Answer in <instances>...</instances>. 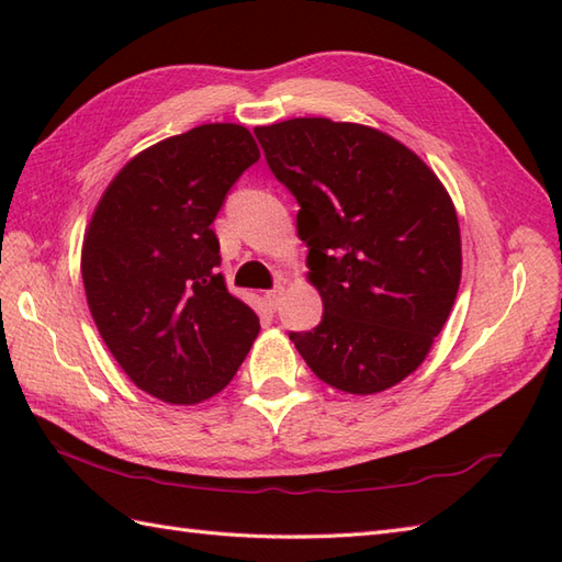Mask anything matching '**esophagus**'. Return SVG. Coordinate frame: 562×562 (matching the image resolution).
I'll return each instance as SVG.
<instances>
[{
    "label": "esophagus",
    "mask_w": 562,
    "mask_h": 562,
    "mask_svg": "<svg viewBox=\"0 0 562 562\" xmlns=\"http://www.w3.org/2000/svg\"><path fill=\"white\" fill-rule=\"evenodd\" d=\"M266 296H268V304H270V308H280V304H282V296H284V284H278V288L270 290Z\"/></svg>",
    "instance_id": "esophagus-1"
}]
</instances>
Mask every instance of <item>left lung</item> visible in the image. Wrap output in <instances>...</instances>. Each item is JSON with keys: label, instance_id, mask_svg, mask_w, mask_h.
I'll list each match as a JSON object with an SVG mask.
<instances>
[{"label": "left lung", "instance_id": "1", "mask_svg": "<svg viewBox=\"0 0 562 562\" xmlns=\"http://www.w3.org/2000/svg\"><path fill=\"white\" fill-rule=\"evenodd\" d=\"M270 171L300 202L306 278L324 302L290 333L328 386L372 396L411 376L445 328L461 282V232L437 173L360 123L292 117L254 130Z\"/></svg>", "mask_w": 562, "mask_h": 562}]
</instances>
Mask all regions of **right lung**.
I'll return each instance as SVG.
<instances>
[{
	"instance_id": "right-lung-1",
	"label": "right lung",
	"mask_w": 562,
	"mask_h": 562,
	"mask_svg": "<svg viewBox=\"0 0 562 562\" xmlns=\"http://www.w3.org/2000/svg\"><path fill=\"white\" fill-rule=\"evenodd\" d=\"M254 135L207 123L142 149L115 173L81 244L87 304L137 389L171 405L220 393L258 338L226 290L212 222L250 164Z\"/></svg>"
}]
</instances>
